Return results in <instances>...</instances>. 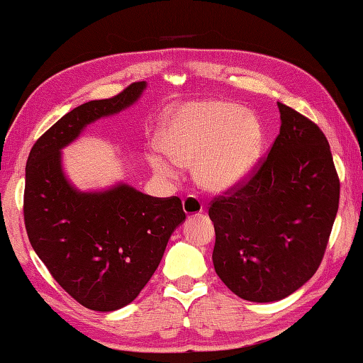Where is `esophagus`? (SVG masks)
<instances>
[{"instance_id":"obj_1","label":"esophagus","mask_w":363,"mask_h":363,"mask_svg":"<svg viewBox=\"0 0 363 363\" xmlns=\"http://www.w3.org/2000/svg\"><path fill=\"white\" fill-rule=\"evenodd\" d=\"M182 208H184V213L187 214V216H196V214H200L203 211V203L196 199L195 195H187L186 199L182 201Z\"/></svg>"}]
</instances>
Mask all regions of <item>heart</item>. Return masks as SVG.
Listing matches in <instances>:
<instances>
[{"label": "heart", "instance_id": "1", "mask_svg": "<svg viewBox=\"0 0 363 363\" xmlns=\"http://www.w3.org/2000/svg\"><path fill=\"white\" fill-rule=\"evenodd\" d=\"M160 147L173 163L192 167L196 181L223 194L255 173L264 152V128L255 113L225 101H194L169 108L158 133ZM149 163L157 174L177 179V169L162 155Z\"/></svg>", "mask_w": 363, "mask_h": 363}]
</instances>
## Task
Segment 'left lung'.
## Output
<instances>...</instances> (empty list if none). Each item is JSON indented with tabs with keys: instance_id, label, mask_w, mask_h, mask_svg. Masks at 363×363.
I'll return each instance as SVG.
<instances>
[{
	"instance_id": "obj_1",
	"label": "left lung",
	"mask_w": 363,
	"mask_h": 363,
	"mask_svg": "<svg viewBox=\"0 0 363 363\" xmlns=\"http://www.w3.org/2000/svg\"><path fill=\"white\" fill-rule=\"evenodd\" d=\"M277 106L280 133L261 168L208 211L216 232L214 270L253 303L290 296L315 274L340 203L325 134L296 110Z\"/></svg>"
}]
</instances>
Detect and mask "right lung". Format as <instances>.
<instances>
[{
  "label": "right lung",
  "instance_id": "right-lung-1",
  "mask_svg": "<svg viewBox=\"0 0 363 363\" xmlns=\"http://www.w3.org/2000/svg\"><path fill=\"white\" fill-rule=\"evenodd\" d=\"M147 88L89 101L64 115L30 150L23 218L28 240L54 280L88 309L112 312L138 298L162 261L171 233L186 220L177 196L158 199L130 184L79 190L69 181L62 149L86 126L123 112Z\"/></svg>",
  "mask_w": 363,
  "mask_h": 363
}]
</instances>
